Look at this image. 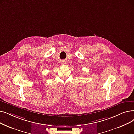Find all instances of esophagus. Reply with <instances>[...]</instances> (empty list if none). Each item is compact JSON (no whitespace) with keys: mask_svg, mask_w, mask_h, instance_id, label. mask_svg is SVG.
<instances>
[{"mask_svg":"<svg viewBox=\"0 0 134 134\" xmlns=\"http://www.w3.org/2000/svg\"><path fill=\"white\" fill-rule=\"evenodd\" d=\"M66 63L65 62H64V61H63V62H62V65H65Z\"/></svg>","mask_w":134,"mask_h":134,"instance_id":"34e87169","label":"esophagus"}]
</instances>
